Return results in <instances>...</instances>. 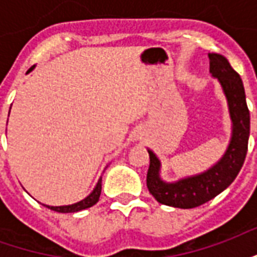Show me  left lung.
I'll list each match as a JSON object with an SVG mask.
<instances>
[{"label": "left lung", "mask_w": 257, "mask_h": 257, "mask_svg": "<svg viewBox=\"0 0 257 257\" xmlns=\"http://www.w3.org/2000/svg\"><path fill=\"white\" fill-rule=\"evenodd\" d=\"M208 56L210 74L219 79L226 95L232 122L231 140L224 156L213 167L199 175L180 179L173 183L162 180L160 176L161 162L153 151L149 150L150 167L147 172V189L160 204L173 208L190 209L215 198L237 178L248 151L250 117L242 79L224 56L219 53H208Z\"/></svg>", "instance_id": "left-lung-1"}]
</instances>
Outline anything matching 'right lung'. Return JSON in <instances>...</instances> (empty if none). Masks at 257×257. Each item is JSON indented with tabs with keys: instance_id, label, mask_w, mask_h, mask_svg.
<instances>
[{
	"instance_id": "1",
	"label": "right lung",
	"mask_w": 257,
	"mask_h": 257,
	"mask_svg": "<svg viewBox=\"0 0 257 257\" xmlns=\"http://www.w3.org/2000/svg\"><path fill=\"white\" fill-rule=\"evenodd\" d=\"M36 67V66H33V67L29 68V71L27 73H30L33 68ZM101 193V178L99 179V182L96 184V187L93 189V191L84 198L82 201H79L77 204L73 205H64V206H49V205H45L47 208L49 209L55 210V212H60V213H71V212H78V210L86 209V208H90V206H93V205L99 201V197H100Z\"/></svg>"
}]
</instances>
